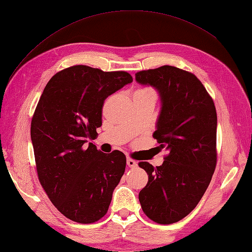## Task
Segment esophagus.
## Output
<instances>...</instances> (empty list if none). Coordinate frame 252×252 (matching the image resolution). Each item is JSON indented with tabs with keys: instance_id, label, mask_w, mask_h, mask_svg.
<instances>
[{
	"instance_id": "34e87169",
	"label": "esophagus",
	"mask_w": 252,
	"mask_h": 252,
	"mask_svg": "<svg viewBox=\"0 0 252 252\" xmlns=\"http://www.w3.org/2000/svg\"><path fill=\"white\" fill-rule=\"evenodd\" d=\"M126 164L129 165L130 168H136L137 167V162L135 161V160H133L131 158H127L126 159Z\"/></svg>"
}]
</instances>
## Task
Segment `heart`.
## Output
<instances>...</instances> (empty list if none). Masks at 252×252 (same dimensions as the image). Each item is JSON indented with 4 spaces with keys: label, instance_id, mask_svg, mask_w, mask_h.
Masks as SVG:
<instances>
[{
    "label": "heart",
    "instance_id": "b5f03b06",
    "mask_svg": "<svg viewBox=\"0 0 252 252\" xmlns=\"http://www.w3.org/2000/svg\"><path fill=\"white\" fill-rule=\"evenodd\" d=\"M143 90H147V89H143Z\"/></svg>",
    "mask_w": 252,
    "mask_h": 252
}]
</instances>
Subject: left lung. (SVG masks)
Segmentation results:
<instances>
[{
  "label": "left lung",
  "instance_id": "left-lung-1",
  "mask_svg": "<svg viewBox=\"0 0 252 252\" xmlns=\"http://www.w3.org/2000/svg\"><path fill=\"white\" fill-rule=\"evenodd\" d=\"M135 80L158 91L161 110L153 136L168 152L159 167L138 163L148 174L138 199L154 222H179L200 201L216 170V106L200 80L183 69H148L136 72Z\"/></svg>",
  "mask_w": 252,
  "mask_h": 252
}]
</instances>
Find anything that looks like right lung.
<instances>
[{
    "label": "right lung",
    "instance_id": "right-lung-1",
    "mask_svg": "<svg viewBox=\"0 0 252 252\" xmlns=\"http://www.w3.org/2000/svg\"><path fill=\"white\" fill-rule=\"evenodd\" d=\"M126 71L77 65L47 82L31 121L37 178L57 210L89 224L103 218L126 170L125 154H104L93 143L109 95L131 83Z\"/></svg>",
    "mask_w": 252,
    "mask_h": 252
}]
</instances>
